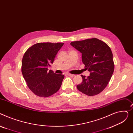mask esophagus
<instances>
[{
	"mask_svg": "<svg viewBox=\"0 0 133 133\" xmlns=\"http://www.w3.org/2000/svg\"><path fill=\"white\" fill-rule=\"evenodd\" d=\"M67 75H68V76H70V77H74V76H75V75H73V74H67Z\"/></svg>",
	"mask_w": 133,
	"mask_h": 133,
	"instance_id": "obj_1",
	"label": "esophagus"
}]
</instances>
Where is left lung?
<instances>
[{
	"label": "left lung",
	"mask_w": 133,
	"mask_h": 133,
	"mask_svg": "<svg viewBox=\"0 0 133 133\" xmlns=\"http://www.w3.org/2000/svg\"><path fill=\"white\" fill-rule=\"evenodd\" d=\"M70 44L82 54L85 68L90 72L88 77L81 75L83 81L77 85V89L89 96L99 94L106 87L114 72L111 48L96 38L72 42Z\"/></svg>",
	"instance_id": "1"
}]
</instances>
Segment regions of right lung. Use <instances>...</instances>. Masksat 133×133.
<instances>
[{
  "label": "right lung",
  "instance_id": "1",
  "mask_svg": "<svg viewBox=\"0 0 133 133\" xmlns=\"http://www.w3.org/2000/svg\"><path fill=\"white\" fill-rule=\"evenodd\" d=\"M64 43H38L28 49L23 56L21 71L29 89L35 95L48 97L57 92L64 76L48 71L56 55Z\"/></svg>",
  "mask_w": 133,
  "mask_h": 133
}]
</instances>
